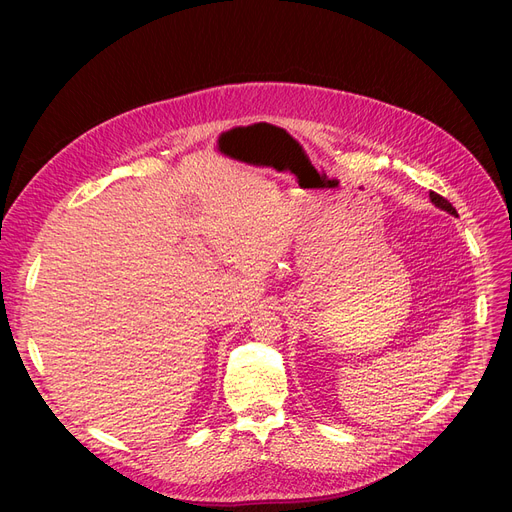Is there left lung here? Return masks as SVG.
Wrapping results in <instances>:
<instances>
[{"label":"left lung","mask_w":512,"mask_h":512,"mask_svg":"<svg viewBox=\"0 0 512 512\" xmlns=\"http://www.w3.org/2000/svg\"><path fill=\"white\" fill-rule=\"evenodd\" d=\"M429 199H432V203H434L438 209H442V211H446V213H450V215H456V209H454L444 197H440L438 193H429Z\"/></svg>","instance_id":"1"}]
</instances>
